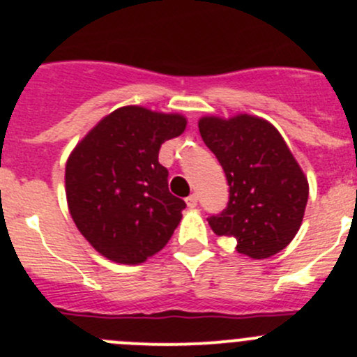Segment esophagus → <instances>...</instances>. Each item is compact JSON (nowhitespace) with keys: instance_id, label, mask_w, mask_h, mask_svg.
I'll return each mask as SVG.
<instances>
[{"instance_id":"34e87169","label":"esophagus","mask_w":357,"mask_h":357,"mask_svg":"<svg viewBox=\"0 0 357 357\" xmlns=\"http://www.w3.org/2000/svg\"><path fill=\"white\" fill-rule=\"evenodd\" d=\"M185 203H187V206H189V208H196L197 206V196H196V194H190V196L185 199Z\"/></svg>"}]
</instances>
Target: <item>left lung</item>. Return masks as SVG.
<instances>
[{
    "mask_svg": "<svg viewBox=\"0 0 357 357\" xmlns=\"http://www.w3.org/2000/svg\"><path fill=\"white\" fill-rule=\"evenodd\" d=\"M197 126L229 183L227 208L208 218L211 231L257 260L287 248L302 225L309 183L281 133L250 114L204 116Z\"/></svg>",
    "mask_w": 357,
    "mask_h": 357,
    "instance_id": "obj_1",
    "label": "left lung"
}]
</instances>
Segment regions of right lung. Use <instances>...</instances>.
<instances>
[{"label":"right lung","mask_w":357,"mask_h":357,"mask_svg":"<svg viewBox=\"0 0 357 357\" xmlns=\"http://www.w3.org/2000/svg\"><path fill=\"white\" fill-rule=\"evenodd\" d=\"M182 114L125 105L102 118L66 165V196L77 231L105 259L146 262L165 248L185 203L168 190L161 144L185 130Z\"/></svg>","instance_id":"right-lung-1"}]
</instances>
